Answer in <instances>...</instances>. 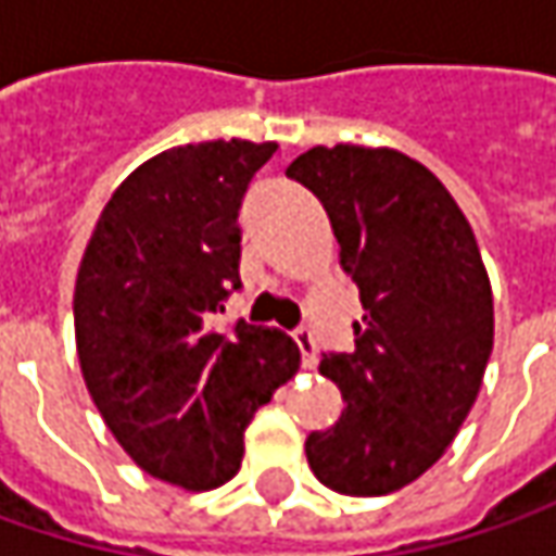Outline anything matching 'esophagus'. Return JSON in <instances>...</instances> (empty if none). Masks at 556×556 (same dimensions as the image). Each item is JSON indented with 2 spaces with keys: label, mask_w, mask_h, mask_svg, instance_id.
<instances>
[{
  "label": "esophagus",
  "mask_w": 556,
  "mask_h": 556,
  "mask_svg": "<svg viewBox=\"0 0 556 556\" xmlns=\"http://www.w3.org/2000/svg\"><path fill=\"white\" fill-rule=\"evenodd\" d=\"M293 340L300 346V355H303V368H315L318 365V343H315V333L309 328H296L293 331Z\"/></svg>",
  "instance_id": "obj_1"
}]
</instances>
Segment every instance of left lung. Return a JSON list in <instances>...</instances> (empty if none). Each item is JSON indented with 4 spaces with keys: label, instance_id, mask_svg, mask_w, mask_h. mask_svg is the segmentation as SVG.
I'll list each match as a JSON object with an SVG mask.
<instances>
[{
    "label": "left lung",
    "instance_id": "1",
    "mask_svg": "<svg viewBox=\"0 0 556 556\" xmlns=\"http://www.w3.org/2000/svg\"><path fill=\"white\" fill-rule=\"evenodd\" d=\"M290 179L321 201L340 266L358 285L353 353L318 371L343 412L306 439L312 473L343 495H387L452 445L492 355V285L473 228L445 185L393 148H309Z\"/></svg>",
    "mask_w": 556,
    "mask_h": 556
}]
</instances>
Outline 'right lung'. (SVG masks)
<instances>
[{"label": "right lung", "instance_id": "right-lung-1", "mask_svg": "<svg viewBox=\"0 0 556 556\" xmlns=\"http://www.w3.org/2000/svg\"><path fill=\"white\" fill-rule=\"evenodd\" d=\"M275 141L169 148L126 176L76 271L83 380L108 430L144 473L206 492L241 470L256 408L300 368L278 328L213 331L241 288L238 210Z\"/></svg>", "mask_w": 556, "mask_h": 556}]
</instances>
